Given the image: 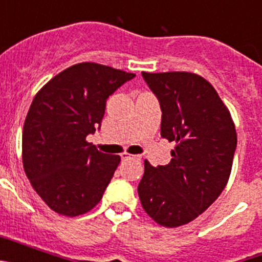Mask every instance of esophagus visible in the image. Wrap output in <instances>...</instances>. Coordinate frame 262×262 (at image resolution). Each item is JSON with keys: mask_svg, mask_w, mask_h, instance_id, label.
<instances>
[{"mask_svg": "<svg viewBox=\"0 0 262 262\" xmlns=\"http://www.w3.org/2000/svg\"><path fill=\"white\" fill-rule=\"evenodd\" d=\"M120 157H122V160H135V161H140V159H142L139 155H128L126 152L120 155Z\"/></svg>", "mask_w": 262, "mask_h": 262, "instance_id": "obj_1", "label": "esophagus"}]
</instances>
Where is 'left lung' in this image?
<instances>
[{
    "label": "left lung",
    "instance_id": "obj_1",
    "mask_svg": "<svg viewBox=\"0 0 262 262\" xmlns=\"http://www.w3.org/2000/svg\"><path fill=\"white\" fill-rule=\"evenodd\" d=\"M142 76L159 99L161 136L176 147L168 165L145 160L139 198L156 223L173 228L194 221L221 195L237 136L230 111L203 77L189 72Z\"/></svg>",
    "mask_w": 262,
    "mask_h": 262
}]
</instances>
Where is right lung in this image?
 I'll use <instances>...</instances> for the list:
<instances>
[{
	"label": "right lung",
	"instance_id": "1",
	"mask_svg": "<svg viewBox=\"0 0 262 262\" xmlns=\"http://www.w3.org/2000/svg\"><path fill=\"white\" fill-rule=\"evenodd\" d=\"M134 77L80 62L48 81L32 101L22 133L23 168L57 214H85L102 198L120 157L99 152L86 136L101 127L108 97Z\"/></svg>",
	"mask_w": 262,
	"mask_h": 262
}]
</instances>
